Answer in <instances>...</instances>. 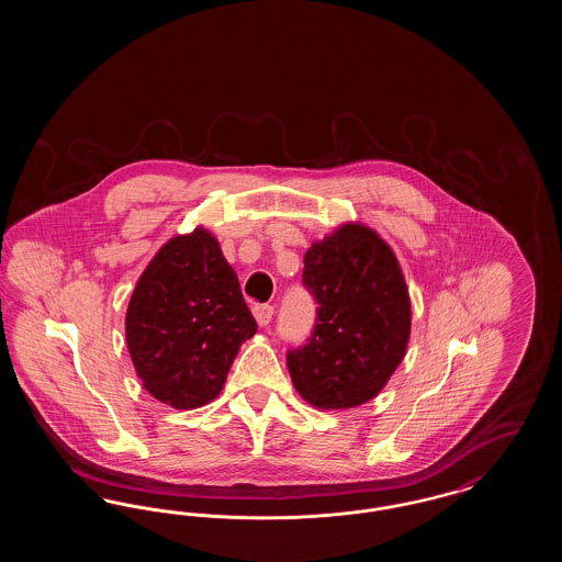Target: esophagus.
I'll return each mask as SVG.
<instances>
[{
  "mask_svg": "<svg viewBox=\"0 0 562 562\" xmlns=\"http://www.w3.org/2000/svg\"><path fill=\"white\" fill-rule=\"evenodd\" d=\"M252 314H255V318L259 322V326H268L271 318H273V305H255L252 307Z\"/></svg>",
  "mask_w": 562,
  "mask_h": 562,
  "instance_id": "1",
  "label": "esophagus"
}]
</instances>
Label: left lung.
<instances>
[{"mask_svg":"<svg viewBox=\"0 0 562 562\" xmlns=\"http://www.w3.org/2000/svg\"><path fill=\"white\" fill-rule=\"evenodd\" d=\"M303 286L318 303L307 341L286 351L296 392L318 408L374 398L398 369L411 335V301L392 248L348 223L303 259Z\"/></svg>","mask_w":562,"mask_h":562,"instance_id":"obj_1","label":"left lung"}]
</instances>
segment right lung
<instances>
[{"label":"right lung","instance_id":"1","mask_svg":"<svg viewBox=\"0 0 562 562\" xmlns=\"http://www.w3.org/2000/svg\"><path fill=\"white\" fill-rule=\"evenodd\" d=\"M255 333L238 276L206 229L161 246L126 312L136 374L154 398L175 408L216 398L238 349Z\"/></svg>","mask_w":562,"mask_h":562}]
</instances>
